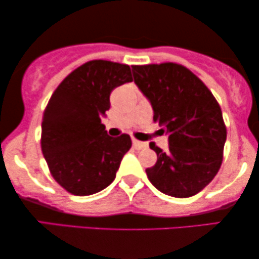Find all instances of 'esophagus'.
I'll list each match as a JSON object with an SVG mask.
<instances>
[{"label":"esophagus","instance_id":"esophagus-1","mask_svg":"<svg viewBox=\"0 0 259 259\" xmlns=\"http://www.w3.org/2000/svg\"><path fill=\"white\" fill-rule=\"evenodd\" d=\"M133 146L135 149H143V148H147V143L145 142H141V141H137V140H133Z\"/></svg>","mask_w":259,"mask_h":259}]
</instances>
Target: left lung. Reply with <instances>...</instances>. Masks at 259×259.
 I'll use <instances>...</instances> for the list:
<instances>
[{
    "instance_id": "1",
    "label": "left lung",
    "mask_w": 259,
    "mask_h": 259,
    "mask_svg": "<svg viewBox=\"0 0 259 259\" xmlns=\"http://www.w3.org/2000/svg\"><path fill=\"white\" fill-rule=\"evenodd\" d=\"M134 82L152 105L154 120L168 135V149L150 142L158 161L147 168L149 182L162 194L191 197L220 169L227 132L217 99L181 64L133 65Z\"/></svg>"
}]
</instances>
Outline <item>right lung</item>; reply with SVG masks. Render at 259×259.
Masks as SVG:
<instances>
[{"mask_svg":"<svg viewBox=\"0 0 259 259\" xmlns=\"http://www.w3.org/2000/svg\"><path fill=\"white\" fill-rule=\"evenodd\" d=\"M132 81L129 65L90 61L68 75L49 100L42 155L55 181L70 194H97L116 178L132 139L107 135L101 117L110 109L111 92Z\"/></svg>","mask_w":259,"mask_h":259,"instance_id":"right-lung-1","label":"right lung"}]
</instances>
